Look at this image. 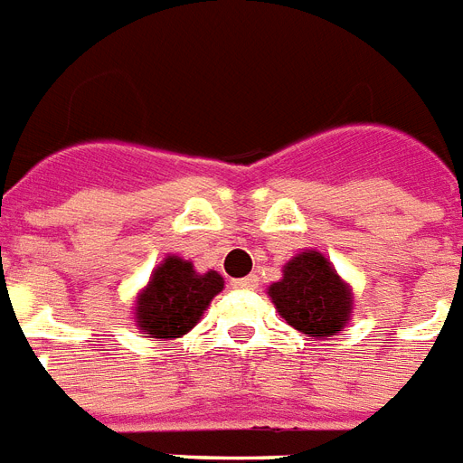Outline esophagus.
I'll use <instances>...</instances> for the list:
<instances>
[{"label":"esophagus","instance_id":"esophagus-1","mask_svg":"<svg viewBox=\"0 0 463 463\" xmlns=\"http://www.w3.org/2000/svg\"><path fill=\"white\" fill-rule=\"evenodd\" d=\"M255 286H258V277L232 279V288H236V291H248V288H255Z\"/></svg>","mask_w":463,"mask_h":463}]
</instances>
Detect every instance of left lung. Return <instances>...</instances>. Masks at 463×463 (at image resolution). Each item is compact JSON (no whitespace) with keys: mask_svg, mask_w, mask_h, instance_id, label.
<instances>
[{"mask_svg":"<svg viewBox=\"0 0 463 463\" xmlns=\"http://www.w3.org/2000/svg\"><path fill=\"white\" fill-rule=\"evenodd\" d=\"M269 298L293 328L317 338L338 334L353 309L347 286L317 250L293 258L284 279L269 286Z\"/></svg>","mask_w":463,"mask_h":463,"instance_id":"left-lung-1","label":"left lung"}]
</instances>
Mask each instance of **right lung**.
Here are the masks:
<instances>
[{
  "instance_id": "1",
  "label": "right lung",
  "mask_w": 463,
  "mask_h": 463,
  "mask_svg": "<svg viewBox=\"0 0 463 463\" xmlns=\"http://www.w3.org/2000/svg\"><path fill=\"white\" fill-rule=\"evenodd\" d=\"M224 288L217 272L198 274L175 255L163 262L137 300V322L154 338H179L194 328L203 309Z\"/></svg>"
}]
</instances>
